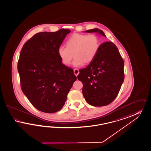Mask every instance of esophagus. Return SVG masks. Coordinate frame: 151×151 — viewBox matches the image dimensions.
Here are the masks:
<instances>
[{
  "mask_svg": "<svg viewBox=\"0 0 151 151\" xmlns=\"http://www.w3.org/2000/svg\"><path fill=\"white\" fill-rule=\"evenodd\" d=\"M74 74L76 76H77L79 74V70L78 69H74Z\"/></svg>",
  "mask_w": 151,
  "mask_h": 151,
  "instance_id": "34e87169",
  "label": "esophagus"
}]
</instances>
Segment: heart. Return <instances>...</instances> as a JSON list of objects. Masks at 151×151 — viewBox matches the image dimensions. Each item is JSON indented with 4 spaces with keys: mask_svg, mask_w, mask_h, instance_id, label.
Segmentation results:
<instances>
[{
    "mask_svg": "<svg viewBox=\"0 0 151 151\" xmlns=\"http://www.w3.org/2000/svg\"><path fill=\"white\" fill-rule=\"evenodd\" d=\"M99 38L94 35L77 33L66 41V46L59 47L58 54L65 65H69L73 57V66L79 67L92 62L100 49ZM74 54L73 55V54Z\"/></svg>",
    "mask_w": 151,
    "mask_h": 151,
    "instance_id": "heart-1",
    "label": "heart"
}]
</instances>
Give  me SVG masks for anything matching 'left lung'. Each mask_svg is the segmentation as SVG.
I'll return each mask as SVG.
<instances>
[{
  "label": "left lung",
  "mask_w": 151,
  "mask_h": 151,
  "mask_svg": "<svg viewBox=\"0 0 151 151\" xmlns=\"http://www.w3.org/2000/svg\"><path fill=\"white\" fill-rule=\"evenodd\" d=\"M106 37L98 28L85 31ZM124 61L116 45L112 42L101 44L92 62L79 70V81L83 84L82 92L89 104L96 107L111 104L116 98L124 80Z\"/></svg>",
  "instance_id": "obj_1"
}]
</instances>
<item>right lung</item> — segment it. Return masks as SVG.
<instances>
[{"label":"right lung","mask_w":151,"mask_h":151,"mask_svg":"<svg viewBox=\"0 0 151 151\" xmlns=\"http://www.w3.org/2000/svg\"><path fill=\"white\" fill-rule=\"evenodd\" d=\"M70 29L43 32L23 45L17 70L21 89L32 104L42 112L52 113L63 107L77 80L72 68L62 63L58 50Z\"/></svg>","instance_id":"obj_1"}]
</instances>
